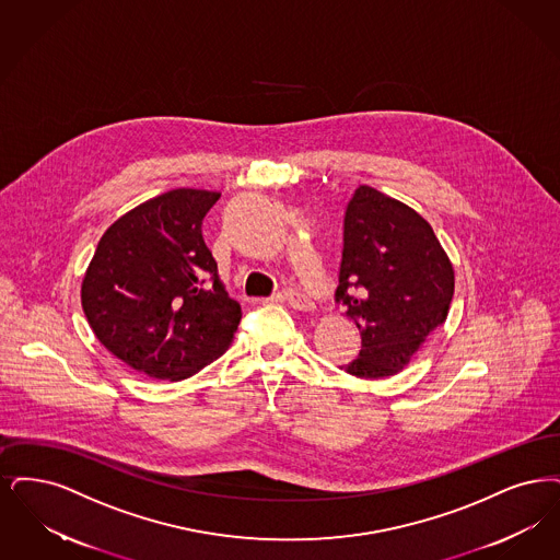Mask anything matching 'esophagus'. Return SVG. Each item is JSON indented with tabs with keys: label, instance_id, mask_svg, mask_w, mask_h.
I'll use <instances>...</instances> for the list:
<instances>
[{
	"label": "esophagus",
	"instance_id": "esophagus-1",
	"mask_svg": "<svg viewBox=\"0 0 560 560\" xmlns=\"http://www.w3.org/2000/svg\"><path fill=\"white\" fill-rule=\"evenodd\" d=\"M282 296L294 310H310L312 307V299L307 296V292H303L301 289H287L282 292Z\"/></svg>",
	"mask_w": 560,
	"mask_h": 560
}]
</instances>
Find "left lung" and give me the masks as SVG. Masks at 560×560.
<instances>
[{
	"label": "left lung",
	"mask_w": 560,
	"mask_h": 560,
	"mask_svg": "<svg viewBox=\"0 0 560 560\" xmlns=\"http://www.w3.org/2000/svg\"><path fill=\"white\" fill-rule=\"evenodd\" d=\"M452 296L454 268L429 221L360 186L345 211L335 299L360 328L362 349L342 370L360 378L404 370L445 322Z\"/></svg>",
	"instance_id": "1"
}]
</instances>
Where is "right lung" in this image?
<instances>
[{
  "instance_id": "add662e5",
  "label": "right lung",
  "mask_w": 560,
  "mask_h": 560,
  "mask_svg": "<svg viewBox=\"0 0 560 560\" xmlns=\"http://www.w3.org/2000/svg\"><path fill=\"white\" fill-rule=\"evenodd\" d=\"M219 192L177 188L117 219L100 238L81 305L115 358L159 381L215 362L243 310L228 296L202 238Z\"/></svg>"
}]
</instances>
